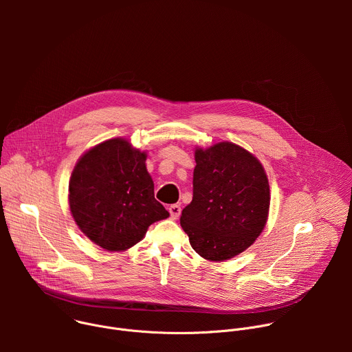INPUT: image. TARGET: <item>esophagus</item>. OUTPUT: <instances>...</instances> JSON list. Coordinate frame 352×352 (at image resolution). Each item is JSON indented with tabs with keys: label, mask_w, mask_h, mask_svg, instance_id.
<instances>
[{
	"label": "esophagus",
	"mask_w": 352,
	"mask_h": 352,
	"mask_svg": "<svg viewBox=\"0 0 352 352\" xmlns=\"http://www.w3.org/2000/svg\"><path fill=\"white\" fill-rule=\"evenodd\" d=\"M168 212H170V216L173 220H177L179 216H181V206L179 205H171L168 208Z\"/></svg>",
	"instance_id": "34e87169"
}]
</instances>
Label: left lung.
Returning a JSON list of instances; mask_svg holds the SVG:
<instances>
[{
    "label": "left lung",
    "instance_id": "left-lung-1",
    "mask_svg": "<svg viewBox=\"0 0 352 352\" xmlns=\"http://www.w3.org/2000/svg\"><path fill=\"white\" fill-rule=\"evenodd\" d=\"M193 197L181 227L196 252L214 262L243 252L261 235L269 213L266 173L245 148L223 142L195 152Z\"/></svg>",
    "mask_w": 352,
    "mask_h": 352
}]
</instances>
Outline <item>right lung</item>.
Masks as SVG:
<instances>
[{
  "label": "right lung",
  "mask_w": 352,
  "mask_h": 352,
  "mask_svg": "<svg viewBox=\"0 0 352 352\" xmlns=\"http://www.w3.org/2000/svg\"><path fill=\"white\" fill-rule=\"evenodd\" d=\"M146 153L125 139H110L86 152L69 181V208L82 232L107 250L138 243L148 226L170 214L155 199Z\"/></svg>",
  "instance_id": "obj_1"
}]
</instances>
